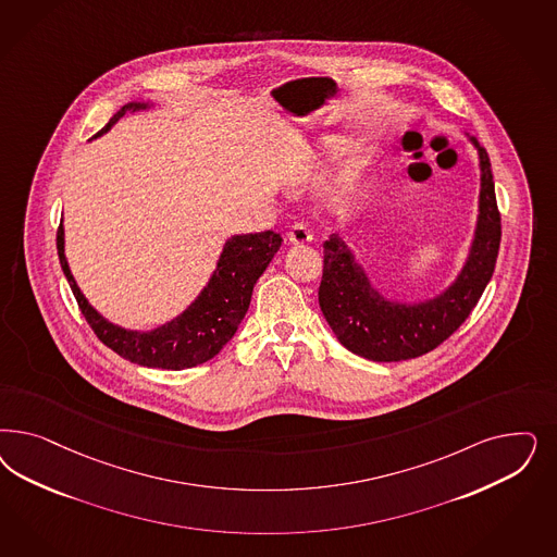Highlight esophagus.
Instances as JSON below:
<instances>
[{"instance_id": "obj_1", "label": "esophagus", "mask_w": 557, "mask_h": 557, "mask_svg": "<svg viewBox=\"0 0 557 557\" xmlns=\"http://www.w3.org/2000/svg\"><path fill=\"white\" fill-rule=\"evenodd\" d=\"M311 239H313V234H311V230L307 227L306 223H295V225L288 227V244H293V246H304V244H309Z\"/></svg>"}]
</instances>
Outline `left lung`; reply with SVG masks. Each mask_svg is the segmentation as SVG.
Listing matches in <instances>:
<instances>
[{
  "label": "left lung",
  "mask_w": 557,
  "mask_h": 557,
  "mask_svg": "<svg viewBox=\"0 0 557 557\" xmlns=\"http://www.w3.org/2000/svg\"><path fill=\"white\" fill-rule=\"evenodd\" d=\"M471 141L480 151L482 165L480 219L467 264L441 297L418 306L389 304L371 287L338 234L323 242L320 307L325 322L350 352L377 362L422 357L447 341L478 306L494 274L503 223L490 158L473 137Z\"/></svg>",
  "instance_id": "obj_1"
}]
</instances>
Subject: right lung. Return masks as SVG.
<instances>
[{"mask_svg":"<svg viewBox=\"0 0 557 557\" xmlns=\"http://www.w3.org/2000/svg\"><path fill=\"white\" fill-rule=\"evenodd\" d=\"M145 107L147 104L141 102L125 104L94 137L107 133L121 116H125V112H135ZM281 242L283 237L274 232L234 235L225 244L215 274L211 283L198 295L197 301L174 322L141 334L107 322L86 301V297L75 285L72 270L65 260L63 225H59L57 230V251L61 269L72 287L77 306L82 309L86 322L90 323L98 341L107 344L119 357L135 364L168 371H180L202 364L213 359L216 352H221V348L234 338L237 325L242 323L250 307L253 285L281 248Z\"/></svg>","mask_w":557,"mask_h":557,"instance_id":"1","label":"right lung"}]
</instances>
